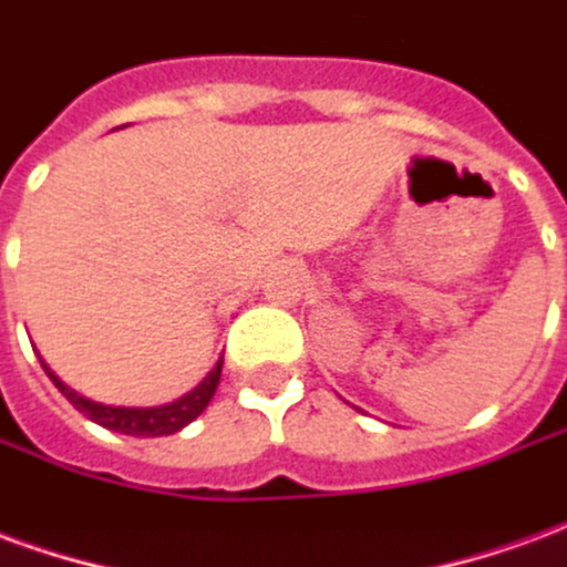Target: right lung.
<instances>
[{"mask_svg":"<svg viewBox=\"0 0 567 567\" xmlns=\"http://www.w3.org/2000/svg\"><path fill=\"white\" fill-rule=\"evenodd\" d=\"M44 373L51 377L56 389L63 392L69 404L75 406L79 413L96 422V425L109 427V431H117V434H130V437H163V434H175V431H182L185 425H190L194 419L209 406L212 394L218 389V382H221V358H218V364L203 377L197 389H190L187 394H182L178 401L173 404H163V406H109V404H96L91 398H84L75 389H69L66 382L56 377L54 370L44 364Z\"/></svg>","mask_w":567,"mask_h":567,"instance_id":"obj_1","label":"right lung"}]
</instances>
